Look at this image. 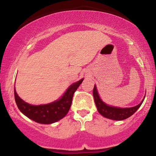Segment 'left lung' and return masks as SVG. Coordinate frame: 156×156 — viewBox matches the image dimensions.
Instances as JSON below:
<instances>
[{
    "mask_svg": "<svg viewBox=\"0 0 156 156\" xmlns=\"http://www.w3.org/2000/svg\"><path fill=\"white\" fill-rule=\"evenodd\" d=\"M93 96H94V102H95V105L98 112L104 117L113 119V120H123V119L130 117L139 109L141 105L142 104L144 99V98L139 105L133 107H130V108H122L111 106V105H108L106 103H105L101 99L95 85H94V89H93ZM144 98H145V96H144Z\"/></svg>",
    "mask_w": 156,
    "mask_h": 156,
    "instance_id": "left-lung-1",
    "label": "left lung"
}]
</instances>
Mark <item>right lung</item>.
Returning a JSON list of instances; mask_svg holds the SVG:
<instances>
[{
    "instance_id": "obj_1",
    "label": "right lung",
    "mask_w": 156,
    "mask_h": 156,
    "mask_svg": "<svg viewBox=\"0 0 156 156\" xmlns=\"http://www.w3.org/2000/svg\"><path fill=\"white\" fill-rule=\"evenodd\" d=\"M83 80H78L69 86L60 99L44 105L28 104L17 95L15 88V102L20 111L29 119L41 124H51L67 115L72 104L73 94Z\"/></svg>"
}]
</instances>
